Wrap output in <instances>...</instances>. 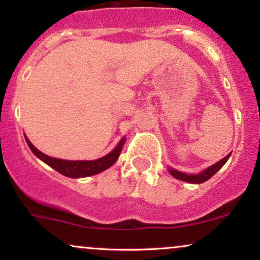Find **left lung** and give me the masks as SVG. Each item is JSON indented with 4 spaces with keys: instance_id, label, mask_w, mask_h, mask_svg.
Wrapping results in <instances>:
<instances>
[{
    "instance_id": "obj_1",
    "label": "left lung",
    "mask_w": 260,
    "mask_h": 260,
    "mask_svg": "<svg viewBox=\"0 0 260 260\" xmlns=\"http://www.w3.org/2000/svg\"><path fill=\"white\" fill-rule=\"evenodd\" d=\"M230 156H231V154H228L225 157H223V159L217 161L216 164L211 165L210 168L205 169L204 171L199 172V174H197V175H188V174H184V172L177 171V170H175V169H169V172L174 176L175 178H177V180L189 182V183H203V182L208 181L209 178L213 177V176L215 175L223 165H225L226 161L229 160Z\"/></svg>"
}]
</instances>
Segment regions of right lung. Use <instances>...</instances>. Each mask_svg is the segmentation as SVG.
I'll use <instances>...</instances> for the list:
<instances>
[{
  "mask_svg": "<svg viewBox=\"0 0 260 260\" xmlns=\"http://www.w3.org/2000/svg\"><path fill=\"white\" fill-rule=\"evenodd\" d=\"M26 144L29 145L30 150L35 154V156H38L39 159L43 160L45 164L52 168L53 170L59 172L61 175L67 176V177L72 178H80V177H88V176H92L100 174V172L105 171L106 169L111 168L113 164L116 162V160L120 156L122 147L124 144V138L121 139V142L118 143L117 147H116L111 153H109L105 156L100 157L98 160H62V159H56V157L47 156L44 153H41L40 150H38L34 145L31 144L30 140L26 138L24 134Z\"/></svg>",
  "mask_w": 260,
  "mask_h": 260,
  "instance_id": "1",
  "label": "right lung"
}]
</instances>
